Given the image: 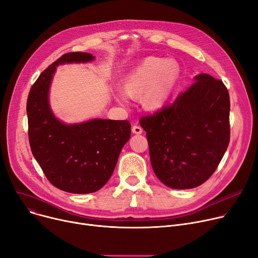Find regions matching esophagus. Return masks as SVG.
Here are the masks:
<instances>
[{
    "label": "esophagus",
    "instance_id": "obj_1",
    "mask_svg": "<svg viewBox=\"0 0 258 258\" xmlns=\"http://www.w3.org/2000/svg\"><path fill=\"white\" fill-rule=\"evenodd\" d=\"M132 131H133L134 134H137V135H140V134H142V132H143L142 127L139 126V125H134V126L132 127Z\"/></svg>",
    "mask_w": 258,
    "mask_h": 258
}]
</instances>
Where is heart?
Returning a JSON list of instances; mask_svg holds the SVG:
<instances>
[{
	"mask_svg": "<svg viewBox=\"0 0 258 258\" xmlns=\"http://www.w3.org/2000/svg\"><path fill=\"white\" fill-rule=\"evenodd\" d=\"M180 74L181 68L175 60L148 57L125 77L122 90L131 98L140 97L146 110L156 111L168 101ZM115 97L121 103L126 102L124 94L118 93Z\"/></svg>",
	"mask_w": 258,
	"mask_h": 258,
	"instance_id": "obj_1",
	"label": "heart"
}]
</instances>
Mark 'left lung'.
Returning a JSON list of instances; mask_svg holds the SVG:
<instances>
[{
  "label": "left lung",
  "instance_id": "1",
  "mask_svg": "<svg viewBox=\"0 0 258 258\" xmlns=\"http://www.w3.org/2000/svg\"><path fill=\"white\" fill-rule=\"evenodd\" d=\"M229 114V93L223 81L203 73L171 104L141 117L158 179L173 189L206 182L227 151Z\"/></svg>",
  "mask_w": 258,
  "mask_h": 258
}]
</instances>
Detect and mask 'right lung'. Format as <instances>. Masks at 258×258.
I'll use <instances>...</instances> for the list:
<instances>
[{
	"mask_svg": "<svg viewBox=\"0 0 258 258\" xmlns=\"http://www.w3.org/2000/svg\"><path fill=\"white\" fill-rule=\"evenodd\" d=\"M94 58L86 52L63 54L38 76L27 99L31 152L49 182L70 194H91L104 186L131 137L127 120L96 118L66 124L51 110L49 89L56 67Z\"/></svg>",
	"mask_w": 258,
	"mask_h": 258,
	"instance_id": "obj_1",
	"label": "right lung"
}]
</instances>
